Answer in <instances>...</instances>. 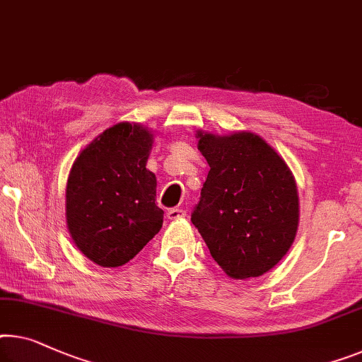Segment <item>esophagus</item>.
I'll return each mask as SVG.
<instances>
[{"label":"esophagus","mask_w":362,"mask_h":362,"mask_svg":"<svg viewBox=\"0 0 362 362\" xmlns=\"http://www.w3.org/2000/svg\"><path fill=\"white\" fill-rule=\"evenodd\" d=\"M185 216H187V213L180 208H172V209H169V211H167V218L172 219V221L182 219V218H185Z\"/></svg>","instance_id":"34e87169"}]
</instances>
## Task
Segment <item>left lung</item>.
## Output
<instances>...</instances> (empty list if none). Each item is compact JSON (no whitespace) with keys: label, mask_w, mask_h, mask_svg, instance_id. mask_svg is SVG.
I'll use <instances>...</instances> for the list:
<instances>
[{"label":"left lung","mask_w":362,"mask_h":362,"mask_svg":"<svg viewBox=\"0 0 362 362\" xmlns=\"http://www.w3.org/2000/svg\"><path fill=\"white\" fill-rule=\"evenodd\" d=\"M197 138L209 172L192 223L228 276H262L288 253L298 233L293 172L255 133L198 132Z\"/></svg>","instance_id":"8db88e82"}]
</instances>
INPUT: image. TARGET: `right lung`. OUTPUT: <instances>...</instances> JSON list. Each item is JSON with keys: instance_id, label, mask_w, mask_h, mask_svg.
<instances>
[{"instance_id": "obj_1", "label": "right lung", "mask_w": 362, "mask_h": 362, "mask_svg": "<svg viewBox=\"0 0 362 362\" xmlns=\"http://www.w3.org/2000/svg\"><path fill=\"white\" fill-rule=\"evenodd\" d=\"M153 133L122 122L89 143L66 183V224L78 249L104 268L128 263L163 228L156 175L146 169Z\"/></svg>"}]
</instances>
